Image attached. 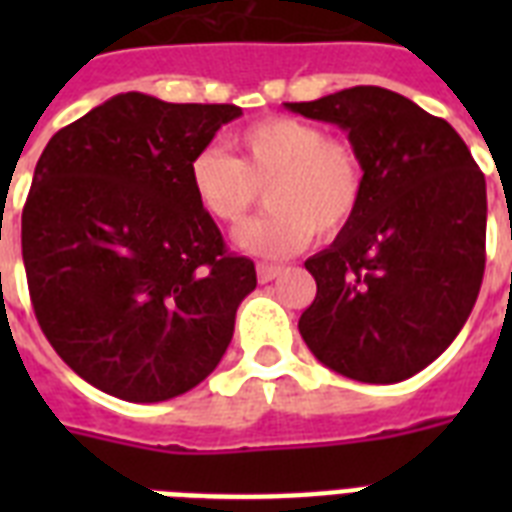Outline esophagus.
<instances>
[{"label":"esophagus","instance_id":"esophagus-1","mask_svg":"<svg viewBox=\"0 0 512 512\" xmlns=\"http://www.w3.org/2000/svg\"><path fill=\"white\" fill-rule=\"evenodd\" d=\"M279 273H281V265H273V263L257 265V279H260V284H268V281L276 279Z\"/></svg>","mask_w":512,"mask_h":512}]
</instances>
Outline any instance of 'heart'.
<instances>
[{
    "instance_id": "obj_1",
    "label": "heart",
    "mask_w": 512,
    "mask_h": 512,
    "mask_svg": "<svg viewBox=\"0 0 512 512\" xmlns=\"http://www.w3.org/2000/svg\"><path fill=\"white\" fill-rule=\"evenodd\" d=\"M239 159L204 146L188 164L193 196L212 220L241 225L268 188L271 209L236 233L260 257H287L319 236H335L356 217L366 191L364 159L319 124L271 116L233 138Z\"/></svg>"
}]
</instances>
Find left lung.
Instances as JSON below:
<instances>
[{
  "label": "left lung",
  "instance_id": "left-lung-1",
  "mask_svg": "<svg viewBox=\"0 0 512 512\" xmlns=\"http://www.w3.org/2000/svg\"><path fill=\"white\" fill-rule=\"evenodd\" d=\"M292 114L337 124L364 159L356 217L305 260L316 300L300 335L332 372L401 382L465 327L486 263V180L465 140L385 87H350Z\"/></svg>",
  "mask_w": 512,
  "mask_h": 512
}]
</instances>
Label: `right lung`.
<instances>
[{
  "mask_svg": "<svg viewBox=\"0 0 512 512\" xmlns=\"http://www.w3.org/2000/svg\"><path fill=\"white\" fill-rule=\"evenodd\" d=\"M228 103L122 92L55 132L23 207V265L44 337L82 380L132 404L183 396L233 337L255 263L231 255L188 180Z\"/></svg>",
  "mask_w": 512,
  "mask_h": 512,
  "instance_id": "obj_1",
  "label": "right lung"
}]
</instances>
